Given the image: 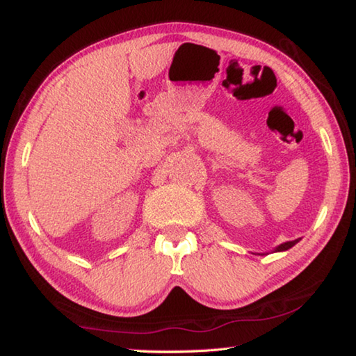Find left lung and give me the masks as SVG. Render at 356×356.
Returning a JSON list of instances; mask_svg holds the SVG:
<instances>
[{"label": "left lung", "instance_id": "1", "mask_svg": "<svg viewBox=\"0 0 356 356\" xmlns=\"http://www.w3.org/2000/svg\"><path fill=\"white\" fill-rule=\"evenodd\" d=\"M298 240H292V242H286V243H282V245H280L278 248H276V251H286V250H289V248H292V246L297 243Z\"/></svg>", "mask_w": 356, "mask_h": 356}]
</instances>
